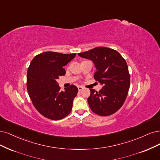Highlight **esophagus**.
Returning a JSON list of instances; mask_svg holds the SVG:
<instances>
[{
	"mask_svg": "<svg viewBox=\"0 0 160 160\" xmlns=\"http://www.w3.org/2000/svg\"><path fill=\"white\" fill-rule=\"evenodd\" d=\"M78 89L79 91H81L82 90L84 89V88L82 87V86H78Z\"/></svg>",
	"mask_w": 160,
	"mask_h": 160,
	"instance_id": "1",
	"label": "esophagus"
}]
</instances>
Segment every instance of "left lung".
<instances>
[{
  "instance_id": "1",
  "label": "left lung",
  "mask_w": 160,
  "mask_h": 160,
  "mask_svg": "<svg viewBox=\"0 0 160 160\" xmlns=\"http://www.w3.org/2000/svg\"><path fill=\"white\" fill-rule=\"evenodd\" d=\"M78 56L93 62L96 70L94 79L103 86L98 92L90 89L88 102L90 109L99 116L114 114L123 104L130 88L125 59L116 50L106 47H96Z\"/></svg>"
}]
</instances>
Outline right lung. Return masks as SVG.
Listing matches in <instances>:
<instances>
[{"label":"right lung","mask_w":160,"mask_h":160,"mask_svg":"<svg viewBox=\"0 0 160 160\" xmlns=\"http://www.w3.org/2000/svg\"><path fill=\"white\" fill-rule=\"evenodd\" d=\"M76 53L66 54L45 52L32 59L27 71V90L32 104L40 114L50 120H61L72 110L78 88L71 85L60 90L56 80L64 76V66Z\"/></svg>","instance_id":"1"}]
</instances>
